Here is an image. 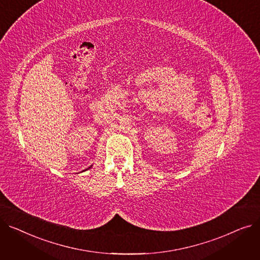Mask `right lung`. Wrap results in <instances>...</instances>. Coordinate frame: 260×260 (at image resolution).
Segmentation results:
<instances>
[{
	"label": "right lung",
	"instance_id": "1",
	"mask_svg": "<svg viewBox=\"0 0 260 260\" xmlns=\"http://www.w3.org/2000/svg\"><path fill=\"white\" fill-rule=\"evenodd\" d=\"M90 168H91V167H89V168H88V169H90ZM85 171H86V170H85ZM82 172H83V171H82Z\"/></svg>",
	"mask_w": 260,
	"mask_h": 260
}]
</instances>
